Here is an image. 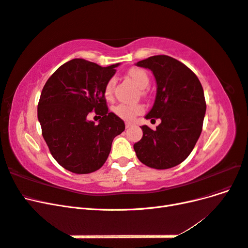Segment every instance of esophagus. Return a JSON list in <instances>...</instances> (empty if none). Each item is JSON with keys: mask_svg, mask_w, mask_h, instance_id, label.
<instances>
[{"mask_svg": "<svg viewBox=\"0 0 248 248\" xmlns=\"http://www.w3.org/2000/svg\"><path fill=\"white\" fill-rule=\"evenodd\" d=\"M132 126V123H130V122H126L125 123V127L126 128H129V127H131Z\"/></svg>", "mask_w": 248, "mask_h": 248, "instance_id": "1", "label": "esophagus"}]
</instances>
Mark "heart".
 <instances>
[{"instance_id":"obj_1","label":"heart","mask_w":248,"mask_h":248,"mask_svg":"<svg viewBox=\"0 0 248 248\" xmlns=\"http://www.w3.org/2000/svg\"><path fill=\"white\" fill-rule=\"evenodd\" d=\"M128 76L133 79V81L139 86L140 89H146L148 88L150 84V78L148 73L140 68H132L128 71ZM116 85V78H109L106 87H104V95L108 98H110L112 93H114V89ZM144 107L140 106V104H124L120 103L118 106L114 108V112L116 116L121 118L125 121H133L138 116L141 115L144 112Z\"/></svg>"}]
</instances>
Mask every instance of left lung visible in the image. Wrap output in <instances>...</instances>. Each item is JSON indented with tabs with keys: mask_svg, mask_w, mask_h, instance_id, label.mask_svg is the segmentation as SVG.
<instances>
[{
	"mask_svg": "<svg viewBox=\"0 0 248 248\" xmlns=\"http://www.w3.org/2000/svg\"><path fill=\"white\" fill-rule=\"evenodd\" d=\"M151 70L157 84L154 106L146 119H160L153 130L141 126L142 138L133 145L141 163L166 170L184 161L201 136L206 112L204 90L198 77L178 60L153 56L137 63Z\"/></svg>",
	"mask_w": 248,
	"mask_h": 248,
	"instance_id": "left-lung-1",
	"label": "left lung"
}]
</instances>
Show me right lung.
I'll return each mask as SVG.
<instances>
[{
	"label": "right lung",
	"mask_w": 248,
	"mask_h": 248,
	"mask_svg": "<svg viewBox=\"0 0 248 248\" xmlns=\"http://www.w3.org/2000/svg\"><path fill=\"white\" fill-rule=\"evenodd\" d=\"M120 64L101 67L73 59L52 73L38 103L42 136L60 166L74 174H90L107 161L114 139L125 129L122 119L109 112L104 87ZM92 110L101 118L89 122Z\"/></svg>",
	"instance_id": "1"
}]
</instances>
